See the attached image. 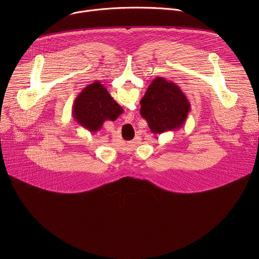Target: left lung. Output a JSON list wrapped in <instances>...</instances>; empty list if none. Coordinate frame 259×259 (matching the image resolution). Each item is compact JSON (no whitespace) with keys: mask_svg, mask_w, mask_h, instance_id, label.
<instances>
[{"mask_svg":"<svg viewBox=\"0 0 259 259\" xmlns=\"http://www.w3.org/2000/svg\"><path fill=\"white\" fill-rule=\"evenodd\" d=\"M140 104V113L154 134L181 129L191 109L182 89L161 76L152 80Z\"/></svg>","mask_w":259,"mask_h":259,"instance_id":"8db88e82","label":"left lung"}]
</instances>
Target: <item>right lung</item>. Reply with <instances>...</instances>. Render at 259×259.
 <instances>
[{"label":"right lung","mask_w":259,"mask_h":259,"mask_svg":"<svg viewBox=\"0 0 259 259\" xmlns=\"http://www.w3.org/2000/svg\"><path fill=\"white\" fill-rule=\"evenodd\" d=\"M121 113L122 108L99 80L81 90L72 106L76 122L90 132L99 131L105 120L113 121Z\"/></svg>","instance_id":"obj_1"}]
</instances>
